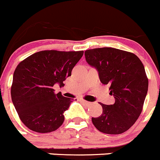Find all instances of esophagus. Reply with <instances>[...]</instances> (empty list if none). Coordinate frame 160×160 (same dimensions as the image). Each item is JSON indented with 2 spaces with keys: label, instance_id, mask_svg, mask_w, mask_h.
<instances>
[{
  "label": "esophagus",
  "instance_id": "obj_1",
  "mask_svg": "<svg viewBox=\"0 0 160 160\" xmlns=\"http://www.w3.org/2000/svg\"><path fill=\"white\" fill-rule=\"evenodd\" d=\"M81 102H83V103H84V104H85V105H86V106H89L90 104H91V102H88V101L85 100V99H81Z\"/></svg>",
  "mask_w": 160,
  "mask_h": 160
}]
</instances>
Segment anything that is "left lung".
I'll use <instances>...</instances> for the list:
<instances>
[{
    "label": "left lung",
    "instance_id": "8db88e82",
    "mask_svg": "<svg viewBox=\"0 0 160 160\" xmlns=\"http://www.w3.org/2000/svg\"><path fill=\"white\" fill-rule=\"evenodd\" d=\"M85 56L87 63L98 71L100 82L110 86V94L115 99L112 105L99 103L102 113L92 118V124L102 133H124L140 116L148 92L143 64L133 53L112 47L87 50Z\"/></svg>",
    "mask_w": 160,
    "mask_h": 160
}]
</instances>
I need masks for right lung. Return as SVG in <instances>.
Wrapping results in <instances>:
<instances>
[{
	"instance_id": "add662e5",
	"label": "right lung",
	"mask_w": 160,
	"mask_h": 160,
	"mask_svg": "<svg viewBox=\"0 0 160 160\" xmlns=\"http://www.w3.org/2000/svg\"><path fill=\"white\" fill-rule=\"evenodd\" d=\"M84 51L42 50L23 60L13 75L12 102L19 118L28 128L49 133L61 127L71 98L54 93L53 85L64 86V81L82 58Z\"/></svg>"
}]
</instances>
